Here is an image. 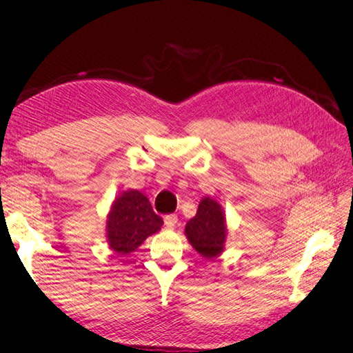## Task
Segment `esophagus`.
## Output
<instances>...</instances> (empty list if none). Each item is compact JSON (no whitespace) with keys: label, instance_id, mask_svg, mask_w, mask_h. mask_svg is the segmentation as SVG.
Masks as SVG:
<instances>
[{"label":"esophagus","instance_id":"esophagus-1","mask_svg":"<svg viewBox=\"0 0 353 353\" xmlns=\"http://www.w3.org/2000/svg\"><path fill=\"white\" fill-rule=\"evenodd\" d=\"M178 223V218H176V215H166L165 216V225L168 227V228H174L175 225Z\"/></svg>","mask_w":353,"mask_h":353}]
</instances>
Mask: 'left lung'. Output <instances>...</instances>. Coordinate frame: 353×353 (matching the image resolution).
<instances>
[{
  "mask_svg": "<svg viewBox=\"0 0 353 353\" xmlns=\"http://www.w3.org/2000/svg\"><path fill=\"white\" fill-rule=\"evenodd\" d=\"M184 231L188 243L201 258L212 261L221 256L228 239L227 216L221 203L209 196L203 197L196 216L185 223Z\"/></svg>",
  "mask_w": 353,
  "mask_h": 353,
  "instance_id": "8db88e82",
  "label": "left lung"
}]
</instances>
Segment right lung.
<instances>
[{
    "mask_svg": "<svg viewBox=\"0 0 353 353\" xmlns=\"http://www.w3.org/2000/svg\"><path fill=\"white\" fill-rule=\"evenodd\" d=\"M162 225L163 219L153 212L147 196L130 188L112 201L105 216V243L116 254H131Z\"/></svg>",
    "mask_w": 353,
    "mask_h": 353,
    "instance_id": "right-lung-1",
    "label": "right lung"
}]
</instances>
